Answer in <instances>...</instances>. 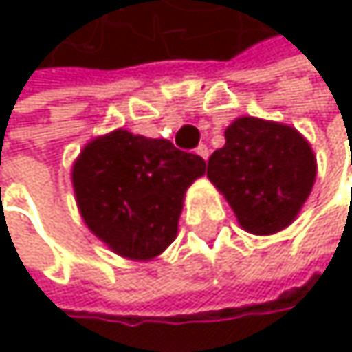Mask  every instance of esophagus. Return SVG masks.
Returning a JSON list of instances; mask_svg holds the SVG:
<instances>
[{"label":"esophagus","mask_w":352,"mask_h":352,"mask_svg":"<svg viewBox=\"0 0 352 352\" xmlns=\"http://www.w3.org/2000/svg\"><path fill=\"white\" fill-rule=\"evenodd\" d=\"M195 153H197L204 161H208V157H210V148H208L206 144H199V146L195 148Z\"/></svg>","instance_id":"34e87169"}]
</instances>
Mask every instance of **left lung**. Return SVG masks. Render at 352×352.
Wrapping results in <instances>:
<instances>
[{
    "mask_svg": "<svg viewBox=\"0 0 352 352\" xmlns=\"http://www.w3.org/2000/svg\"><path fill=\"white\" fill-rule=\"evenodd\" d=\"M224 138L208 161V179L243 230L256 236L281 232L298 218L316 181L310 142L294 126L252 116L236 118Z\"/></svg>",
    "mask_w": 352,
    "mask_h": 352,
    "instance_id": "obj_1",
    "label": "left lung"
}]
</instances>
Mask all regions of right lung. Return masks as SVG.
Instances as JSON below:
<instances>
[{
    "label": "right lung",
    "mask_w": 352,
    "mask_h": 352,
    "mask_svg": "<svg viewBox=\"0 0 352 352\" xmlns=\"http://www.w3.org/2000/svg\"><path fill=\"white\" fill-rule=\"evenodd\" d=\"M204 173L201 157L118 128L83 146L71 181L87 228L116 254L151 261L175 241L185 191Z\"/></svg>",
    "instance_id": "right-lung-1"
}]
</instances>
